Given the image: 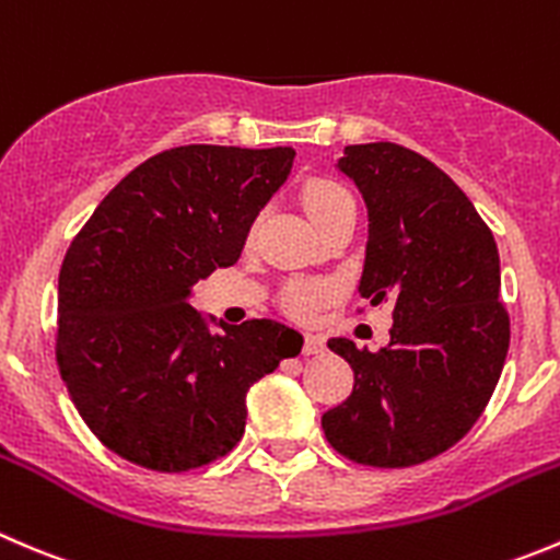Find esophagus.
<instances>
[{
    "instance_id": "esophagus-1",
    "label": "esophagus",
    "mask_w": 560,
    "mask_h": 560,
    "mask_svg": "<svg viewBox=\"0 0 560 560\" xmlns=\"http://www.w3.org/2000/svg\"><path fill=\"white\" fill-rule=\"evenodd\" d=\"M325 350V339L317 334L303 336V355H317V352Z\"/></svg>"
}]
</instances>
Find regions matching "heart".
<instances>
[{
	"instance_id": "obj_1",
	"label": "heart",
	"mask_w": 560,
	"mask_h": 560,
	"mask_svg": "<svg viewBox=\"0 0 560 560\" xmlns=\"http://www.w3.org/2000/svg\"><path fill=\"white\" fill-rule=\"evenodd\" d=\"M301 205L314 224H325L334 213H339L347 205H355L352 194L341 183L330 177H308L301 188ZM334 298V284L330 281H292L281 295V306L292 317H308L319 303Z\"/></svg>"
}]
</instances>
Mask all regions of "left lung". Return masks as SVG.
Segmentation results:
<instances>
[{
	"instance_id": "8db88e82",
	"label": "left lung",
	"mask_w": 560,
	"mask_h": 560,
	"mask_svg": "<svg viewBox=\"0 0 560 560\" xmlns=\"http://www.w3.org/2000/svg\"><path fill=\"white\" fill-rule=\"evenodd\" d=\"M336 166L369 213L358 292L394 303V328L377 352L328 341L355 385L323 430L352 463L410 468L463 441L495 390L509 352L501 259L474 202L424 155L350 144Z\"/></svg>"
}]
</instances>
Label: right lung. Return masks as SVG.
Here are the masks:
<instances>
[{"label": "right lung", "instance_id": "add662e5", "mask_svg": "<svg viewBox=\"0 0 560 560\" xmlns=\"http://www.w3.org/2000/svg\"><path fill=\"white\" fill-rule=\"evenodd\" d=\"M292 148L186 144L106 194L59 270L57 363L97 441L133 465L183 474L246 430V394L303 336L276 319H208L194 284L241 259L259 210L284 186Z\"/></svg>", "mask_w": 560, "mask_h": 560}]
</instances>
